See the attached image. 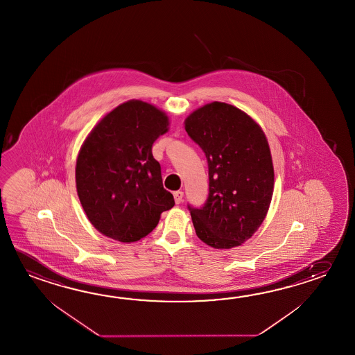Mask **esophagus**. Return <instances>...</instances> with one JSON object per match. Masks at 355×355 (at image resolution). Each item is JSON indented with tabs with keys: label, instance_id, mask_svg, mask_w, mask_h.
Returning <instances> with one entry per match:
<instances>
[{
	"label": "esophagus",
	"instance_id": "1",
	"mask_svg": "<svg viewBox=\"0 0 355 355\" xmlns=\"http://www.w3.org/2000/svg\"><path fill=\"white\" fill-rule=\"evenodd\" d=\"M173 196L174 201H175L177 205L182 202V200H183V192H182V191H175V192L173 193Z\"/></svg>",
	"mask_w": 355,
	"mask_h": 355
}]
</instances>
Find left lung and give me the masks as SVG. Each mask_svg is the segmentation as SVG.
Instances as JSON below:
<instances>
[{"label": "left lung", "mask_w": 355, "mask_h": 355, "mask_svg": "<svg viewBox=\"0 0 355 355\" xmlns=\"http://www.w3.org/2000/svg\"><path fill=\"white\" fill-rule=\"evenodd\" d=\"M209 164V197L189 210L196 234L215 249L250 239L266 218L275 187L270 149L261 126L244 111L211 102L184 121Z\"/></svg>", "instance_id": "obj_1"}]
</instances>
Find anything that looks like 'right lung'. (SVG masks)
I'll use <instances>...</instances> for the list:
<instances>
[{"label":"right lung","instance_id":"1","mask_svg":"<svg viewBox=\"0 0 355 355\" xmlns=\"http://www.w3.org/2000/svg\"><path fill=\"white\" fill-rule=\"evenodd\" d=\"M168 116L148 102H123L102 119L80 148L76 186L89 223L121 243L138 241L174 206L163 187L153 143L168 131Z\"/></svg>","mask_w":355,"mask_h":355}]
</instances>
